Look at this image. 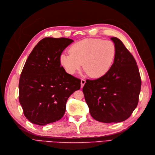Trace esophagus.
<instances>
[{
	"mask_svg": "<svg viewBox=\"0 0 155 155\" xmlns=\"http://www.w3.org/2000/svg\"><path fill=\"white\" fill-rule=\"evenodd\" d=\"M85 83H86V81H85L84 79H81V87H83L84 86V85Z\"/></svg>",
	"mask_w": 155,
	"mask_h": 155,
	"instance_id": "34e87169",
	"label": "esophagus"
}]
</instances>
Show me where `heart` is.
I'll return each instance as SVG.
<instances>
[{"label":"heart","mask_w":155,"mask_h":155,"mask_svg":"<svg viewBox=\"0 0 155 155\" xmlns=\"http://www.w3.org/2000/svg\"><path fill=\"white\" fill-rule=\"evenodd\" d=\"M69 53H62L59 61L65 71L74 74L82 67L92 78L102 77L112 68L116 56L115 43L110 40L86 38L74 43Z\"/></svg>","instance_id":"1"}]
</instances>
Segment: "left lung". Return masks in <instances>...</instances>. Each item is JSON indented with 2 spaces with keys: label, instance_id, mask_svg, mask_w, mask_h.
Returning <instances> with one entry per match:
<instances>
[{
  "label": "left lung",
  "instance_id": "8db88e82",
  "mask_svg": "<svg viewBox=\"0 0 155 155\" xmlns=\"http://www.w3.org/2000/svg\"><path fill=\"white\" fill-rule=\"evenodd\" d=\"M117 53L109 71L97 79H87L83 88L93 119L104 123L126 120L136 108L141 79L133 55L116 37Z\"/></svg>",
  "mask_w": 155,
  "mask_h": 155
}]
</instances>
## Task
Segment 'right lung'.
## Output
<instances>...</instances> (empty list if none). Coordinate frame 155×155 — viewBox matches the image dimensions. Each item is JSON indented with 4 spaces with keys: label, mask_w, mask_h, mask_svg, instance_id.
Masks as SVG:
<instances>
[{
    "label": "right lung",
    "mask_w": 155,
    "mask_h": 155,
    "mask_svg": "<svg viewBox=\"0 0 155 155\" xmlns=\"http://www.w3.org/2000/svg\"><path fill=\"white\" fill-rule=\"evenodd\" d=\"M74 41L47 37L28 57L19 82V100L25 116L38 126L58 121L66 102L81 87V79L65 72L59 61L63 50Z\"/></svg>",
    "instance_id": "add662e5"
}]
</instances>
